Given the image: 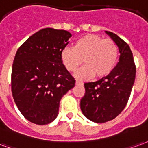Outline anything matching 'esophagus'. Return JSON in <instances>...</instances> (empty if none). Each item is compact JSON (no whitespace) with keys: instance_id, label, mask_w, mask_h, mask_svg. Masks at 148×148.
I'll use <instances>...</instances> for the list:
<instances>
[{"instance_id":"esophagus-1","label":"esophagus","mask_w":148,"mask_h":148,"mask_svg":"<svg viewBox=\"0 0 148 148\" xmlns=\"http://www.w3.org/2000/svg\"><path fill=\"white\" fill-rule=\"evenodd\" d=\"M75 84H79V85H83L84 84V83L81 81H79V80H75Z\"/></svg>"}]
</instances>
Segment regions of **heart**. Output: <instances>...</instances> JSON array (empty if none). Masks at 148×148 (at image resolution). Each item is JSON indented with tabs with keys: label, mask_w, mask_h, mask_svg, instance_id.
<instances>
[{
	"label": "heart",
	"mask_w": 148,
	"mask_h": 148,
	"mask_svg": "<svg viewBox=\"0 0 148 148\" xmlns=\"http://www.w3.org/2000/svg\"><path fill=\"white\" fill-rule=\"evenodd\" d=\"M118 53V47L113 40L105 39L99 34H88L76 40L74 47L63 48L61 58L69 72H75L84 61L86 64L75 74L78 78L89 79L95 75L102 78L113 72Z\"/></svg>",
	"instance_id": "b5f03b06"
}]
</instances>
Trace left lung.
Here are the masks:
<instances>
[{
	"label": "left lung",
	"mask_w": 148,
	"mask_h": 148,
	"mask_svg": "<svg viewBox=\"0 0 148 148\" xmlns=\"http://www.w3.org/2000/svg\"><path fill=\"white\" fill-rule=\"evenodd\" d=\"M106 33L119 49V62L108 75L98 81L85 83V94L80 100L84 115L96 123L111 121L122 112L131 95L136 72L129 45L116 34Z\"/></svg>",
	"instance_id": "8db88e82"
}]
</instances>
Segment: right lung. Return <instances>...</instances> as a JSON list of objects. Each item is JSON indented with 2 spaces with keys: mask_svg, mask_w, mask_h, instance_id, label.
Wrapping results in <instances>:
<instances>
[{
  "mask_svg": "<svg viewBox=\"0 0 148 148\" xmlns=\"http://www.w3.org/2000/svg\"><path fill=\"white\" fill-rule=\"evenodd\" d=\"M71 37L64 30L42 29L26 40L16 53L12 93L20 113L34 124L53 121L61 98L75 86V79L61 58Z\"/></svg>",
  "mask_w": 148,
  "mask_h": 148,
  "instance_id": "obj_1",
  "label": "right lung"
}]
</instances>
